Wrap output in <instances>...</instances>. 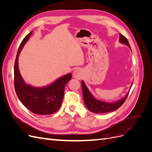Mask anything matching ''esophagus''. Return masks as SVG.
<instances>
[{
	"label": "esophagus",
	"instance_id": "1",
	"mask_svg": "<svg viewBox=\"0 0 152 152\" xmlns=\"http://www.w3.org/2000/svg\"><path fill=\"white\" fill-rule=\"evenodd\" d=\"M84 77V73L81 69H77L73 73V77L77 79L80 80Z\"/></svg>",
	"mask_w": 152,
	"mask_h": 152
}]
</instances>
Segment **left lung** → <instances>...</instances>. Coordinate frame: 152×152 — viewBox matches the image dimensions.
<instances>
[{
	"mask_svg": "<svg viewBox=\"0 0 152 152\" xmlns=\"http://www.w3.org/2000/svg\"><path fill=\"white\" fill-rule=\"evenodd\" d=\"M119 42L121 44L126 45L127 46H128L131 50V46L127 39H126V37H125L121 35V34H119ZM81 85L82 88V93H83L84 102L87 108L88 109L90 112L96 113H107L116 110L121 107V106L124 103V102H125L130 91L129 89V91L128 93L126 94V96H124V98L118 99L116 102L109 103L96 98L93 95V94L91 93L89 89L87 88V87L85 84V82L83 80H82ZM132 85V83L131 85L130 89L131 88Z\"/></svg>",
	"mask_w": 152,
	"mask_h": 152,
	"instance_id": "left-lung-1",
	"label": "left lung"
}]
</instances>
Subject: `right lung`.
Segmentation results:
<instances>
[{
	"label": "right lung",
	"mask_w": 152,
	"mask_h": 152,
	"mask_svg": "<svg viewBox=\"0 0 152 152\" xmlns=\"http://www.w3.org/2000/svg\"><path fill=\"white\" fill-rule=\"evenodd\" d=\"M32 32L33 31L23 40L18 50L14 68L15 88L20 102L30 111L41 115H51L56 112L61 107L65 87L71 80L72 73L61 76L52 83L43 87H35L26 83L19 70L18 57Z\"/></svg>",
	"instance_id": "1"
}]
</instances>
